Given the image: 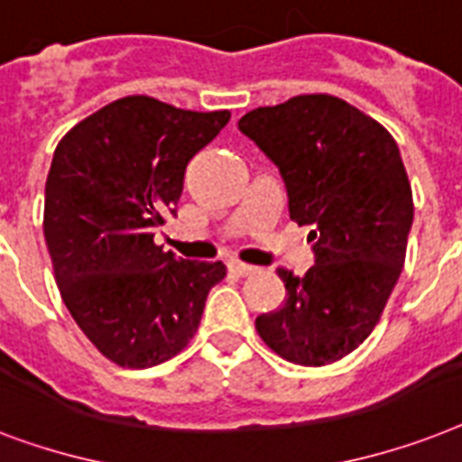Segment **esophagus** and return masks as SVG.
Returning a JSON list of instances; mask_svg holds the SVG:
<instances>
[{
  "label": "esophagus",
  "instance_id": "obj_1",
  "mask_svg": "<svg viewBox=\"0 0 462 462\" xmlns=\"http://www.w3.org/2000/svg\"><path fill=\"white\" fill-rule=\"evenodd\" d=\"M228 272L236 276H250L257 272V267H253V264H245V262H241V260H231L228 262Z\"/></svg>",
  "mask_w": 462,
  "mask_h": 462
}]
</instances>
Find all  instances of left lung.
<instances>
[{
    "label": "left lung",
    "instance_id": "1",
    "mask_svg": "<svg viewBox=\"0 0 462 462\" xmlns=\"http://www.w3.org/2000/svg\"><path fill=\"white\" fill-rule=\"evenodd\" d=\"M274 162L289 214L312 226L315 264L279 269L283 305L254 319L276 356L305 367L341 360L372 334L403 272L412 190L393 135L334 95H295L238 121Z\"/></svg>",
    "mask_w": 462,
    "mask_h": 462
}]
</instances>
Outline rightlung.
<instances>
[{
  "label": "right lung",
  "instance_id": "1",
  "mask_svg": "<svg viewBox=\"0 0 462 462\" xmlns=\"http://www.w3.org/2000/svg\"><path fill=\"white\" fill-rule=\"evenodd\" d=\"M228 119V109L128 95L79 121L54 150L42 219L54 279L80 331L119 367L179 356L226 276L221 262L167 253L154 228L176 214L188 162Z\"/></svg>",
  "mask_w": 462,
  "mask_h": 462
}]
</instances>
